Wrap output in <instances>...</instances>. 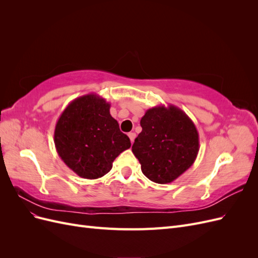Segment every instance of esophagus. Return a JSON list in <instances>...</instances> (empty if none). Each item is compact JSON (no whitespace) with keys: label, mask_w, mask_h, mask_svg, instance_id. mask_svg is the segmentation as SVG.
<instances>
[{"label":"esophagus","mask_w":258,"mask_h":258,"mask_svg":"<svg viewBox=\"0 0 258 258\" xmlns=\"http://www.w3.org/2000/svg\"><path fill=\"white\" fill-rule=\"evenodd\" d=\"M128 137H129V139H130L131 143H134V142H135V139H136V134H135V132H129Z\"/></svg>","instance_id":"1"}]
</instances>
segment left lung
Segmentation results:
<instances>
[{
  "instance_id": "1",
  "label": "left lung",
  "mask_w": 258,
  "mask_h": 258,
  "mask_svg": "<svg viewBox=\"0 0 258 258\" xmlns=\"http://www.w3.org/2000/svg\"><path fill=\"white\" fill-rule=\"evenodd\" d=\"M142 131L132 145L143 174L158 184L173 182L197 158L199 134L194 121L175 105L148 108Z\"/></svg>"
}]
</instances>
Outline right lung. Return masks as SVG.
I'll return each mask as SVG.
<instances>
[{"label":"right lung","instance_id":"right-lung-1","mask_svg":"<svg viewBox=\"0 0 258 258\" xmlns=\"http://www.w3.org/2000/svg\"><path fill=\"white\" fill-rule=\"evenodd\" d=\"M110 107L105 99L88 93L71 101L56 123L53 141L59 157L83 178L102 177L131 146Z\"/></svg>","mask_w":258,"mask_h":258}]
</instances>
